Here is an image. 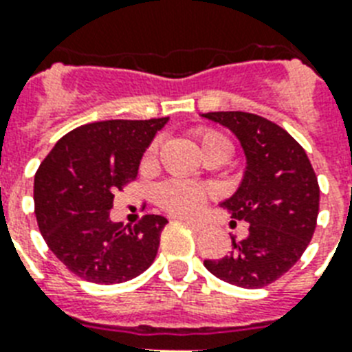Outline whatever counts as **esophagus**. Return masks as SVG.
<instances>
[{"label": "esophagus", "instance_id": "1", "mask_svg": "<svg viewBox=\"0 0 352 352\" xmlns=\"http://www.w3.org/2000/svg\"><path fill=\"white\" fill-rule=\"evenodd\" d=\"M182 221H184V223H186V225L190 226V228H192L193 232H203L204 226L201 225L199 221H195V219H182Z\"/></svg>", "mask_w": 352, "mask_h": 352}]
</instances>
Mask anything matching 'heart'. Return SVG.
Masks as SVG:
<instances>
[{
    "label": "heart",
    "instance_id": "b5f03b06",
    "mask_svg": "<svg viewBox=\"0 0 352 352\" xmlns=\"http://www.w3.org/2000/svg\"><path fill=\"white\" fill-rule=\"evenodd\" d=\"M197 138L206 159L221 157V159L228 160V157L232 155V144L219 131H214V129H199ZM155 148L157 146L153 144L148 149L146 159H144L146 162L153 160ZM208 195L210 190L206 186H201L197 182L179 181V179L162 182L157 188V192H155V199H157V204H159L160 208L175 215L195 214L203 206L204 201L208 199Z\"/></svg>",
    "mask_w": 352,
    "mask_h": 352
}]
</instances>
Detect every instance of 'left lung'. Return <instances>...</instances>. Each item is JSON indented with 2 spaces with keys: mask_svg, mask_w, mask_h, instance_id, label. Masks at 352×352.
<instances>
[{
  "mask_svg": "<svg viewBox=\"0 0 352 352\" xmlns=\"http://www.w3.org/2000/svg\"><path fill=\"white\" fill-rule=\"evenodd\" d=\"M239 138L246 157L245 177L221 203L248 235L232 237L221 259H204L215 278L243 289H263L289 272L316 230L320 212L318 177L305 149L278 124L245 111L204 113Z\"/></svg>",
  "mask_w": 352,
  "mask_h": 352,
  "instance_id": "obj_1",
  "label": "left lung"
}]
</instances>
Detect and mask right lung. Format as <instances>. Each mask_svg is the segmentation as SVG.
Here are the masks:
<instances>
[{
  "label": "right lung",
  "instance_id": "right-lung-1",
  "mask_svg": "<svg viewBox=\"0 0 352 352\" xmlns=\"http://www.w3.org/2000/svg\"><path fill=\"white\" fill-rule=\"evenodd\" d=\"M168 117L102 120L63 135L34 175V214L52 254L78 278L124 283L155 261L162 215L135 226L109 219L115 192L137 179L138 164Z\"/></svg>",
  "mask_w": 352,
  "mask_h": 352
}]
</instances>
